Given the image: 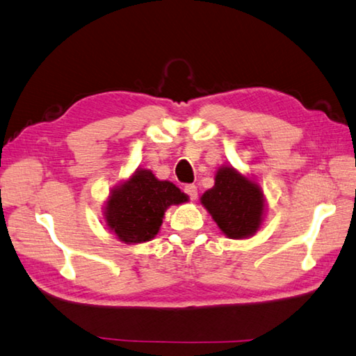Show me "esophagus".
Masks as SVG:
<instances>
[{
  "label": "esophagus",
  "instance_id": "34e87169",
  "mask_svg": "<svg viewBox=\"0 0 356 356\" xmlns=\"http://www.w3.org/2000/svg\"><path fill=\"white\" fill-rule=\"evenodd\" d=\"M185 193L191 197V200H194V199L197 197V193H199L197 191V186L196 185H186L185 186Z\"/></svg>",
  "mask_w": 356,
  "mask_h": 356
}]
</instances>
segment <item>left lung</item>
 Instances as JSON below:
<instances>
[{
	"mask_svg": "<svg viewBox=\"0 0 356 356\" xmlns=\"http://www.w3.org/2000/svg\"><path fill=\"white\" fill-rule=\"evenodd\" d=\"M200 205L220 232L234 241L254 236L267 214V200L259 182L232 165H220L216 170L214 186L202 194Z\"/></svg>",
	"mask_w": 356,
	"mask_h": 356,
	"instance_id": "8db88e82",
	"label": "left lung"
}]
</instances>
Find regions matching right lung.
Returning <instances> with one entry per match:
<instances>
[{"instance_id":"add662e5","label":"right lung","mask_w":356,"mask_h":356,"mask_svg":"<svg viewBox=\"0 0 356 356\" xmlns=\"http://www.w3.org/2000/svg\"><path fill=\"white\" fill-rule=\"evenodd\" d=\"M188 200V194L170 180L157 179L148 168H137L111 188L103 205V222L118 241L137 245L156 238L170 207Z\"/></svg>"}]
</instances>
